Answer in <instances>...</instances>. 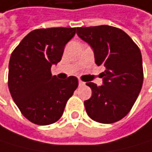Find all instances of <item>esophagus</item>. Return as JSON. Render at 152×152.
Segmentation results:
<instances>
[{"label":"esophagus","instance_id":"34e87169","mask_svg":"<svg viewBox=\"0 0 152 152\" xmlns=\"http://www.w3.org/2000/svg\"><path fill=\"white\" fill-rule=\"evenodd\" d=\"M79 85H80V86H84V85H85V83L83 82V80H79Z\"/></svg>","mask_w":152,"mask_h":152}]
</instances>
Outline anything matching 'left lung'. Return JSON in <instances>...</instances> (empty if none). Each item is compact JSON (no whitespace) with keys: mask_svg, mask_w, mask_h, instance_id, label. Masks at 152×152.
Segmentation results:
<instances>
[{"mask_svg":"<svg viewBox=\"0 0 152 152\" xmlns=\"http://www.w3.org/2000/svg\"><path fill=\"white\" fill-rule=\"evenodd\" d=\"M77 35L93 48L96 65L105 67L103 85L86 83L93 91L84 102L86 113L99 123L119 121L129 113L142 87L140 50L123 30L110 26L77 27Z\"/></svg>","mask_w":152,"mask_h":152,"instance_id":"1","label":"left lung"}]
</instances>
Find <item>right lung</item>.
<instances>
[{"label": "right lung", "instance_id": "add662e5", "mask_svg": "<svg viewBox=\"0 0 152 152\" xmlns=\"http://www.w3.org/2000/svg\"><path fill=\"white\" fill-rule=\"evenodd\" d=\"M76 28H41L30 32L10 58L8 87L13 101L26 118L37 125L57 122L67 101L78 87V79L66 80L51 74Z\"/></svg>", "mask_w": 152, "mask_h": 152}]
</instances>
